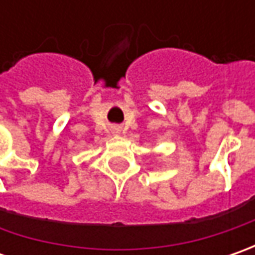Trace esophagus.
Listing matches in <instances>:
<instances>
[{"mask_svg": "<svg viewBox=\"0 0 255 255\" xmlns=\"http://www.w3.org/2000/svg\"><path fill=\"white\" fill-rule=\"evenodd\" d=\"M115 132H116V133L119 132V128H116V129H115Z\"/></svg>", "mask_w": 255, "mask_h": 255, "instance_id": "obj_1", "label": "esophagus"}]
</instances>
